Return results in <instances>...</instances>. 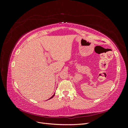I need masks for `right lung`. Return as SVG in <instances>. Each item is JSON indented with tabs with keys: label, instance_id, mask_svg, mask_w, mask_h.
<instances>
[{
	"label": "right lung",
	"instance_id": "right-lung-1",
	"mask_svg": "<svg viewBox=\"0 0 128 128\" xmlns=\"http://www.w3.org/2000/svg\"><path fill=\"white\" fill-rule=\"evenodd\" d=\"M54 94H53V96H51V98H50L49 99H51V98H52L53 97V96H54Z\"/></svg>",
	"mask_w": 128,
	"mask_h": 128
}]
</instances>
